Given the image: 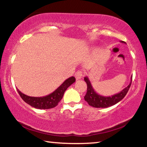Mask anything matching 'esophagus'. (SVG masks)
<instances>
[{
    "mask_svg": "<svg viewBox=\"0 0 147 147\" xmlns=\"http://www.w3.org/2000/svg\"><path fill=\"white\" fill-rule=\"evenodd\" d=\"M84 76V73L82 71H78L74 74V76L76 80H80Z\"/></svg>",
    "mask_w": 147,
    "mask_h": 147,
    "instance_id": "obj_1",
    "label": "esophagus"
}]
</instances>
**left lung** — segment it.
I'll use <instances>...</instances> for the list:
<instances>
[{"label":"left lung","instance_id":"8db88e82","mask_svg":"<svg viewBox=\"0 0 147 147\" xmlns=\"http://www.w3.org/2000/svg\"><path fill=\"white\" fill-rule=\"evenodd\" d=\"M121 42V43H126L124 41ZM84 81L86 82L87 86H88L87 93L85 96H84L85 100L89 104V106H93L94 108H105L115 105V104L118 103L119 101H121L126 96L131 86V81H132V76L131 77V82L126 88L123 89L120 93L113 94L111 96H104L96 93V92H95L93 88L92 87L91 84L88 76L84 77Z\"/></svg>","mask_w":147,"mask_h":147}]
</instances>
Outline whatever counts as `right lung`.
Wrapping results in <instances>:
<instances>
[{
    "mask_svg": "<svg viewBox=\"0 0 147 147\" xmlns=\"http://www.w3.org/2000/svg\"><path fill=\"white\" fill-rule=\"evenodd\" d=\"M75 81V78L74 76H71L65 80L63 83L53 93L47 96H41V97L30 96L21 93L17 88V90L22 99L26 103L34 108L37 109H51L58 105L59 101L63 98V94L66 89Z\"/></svg>",
    "mask_w": 147,
    "mask_h": 147,
    "instance_id": "obj_1",
    "label": "right lung"
}]
</instances>
